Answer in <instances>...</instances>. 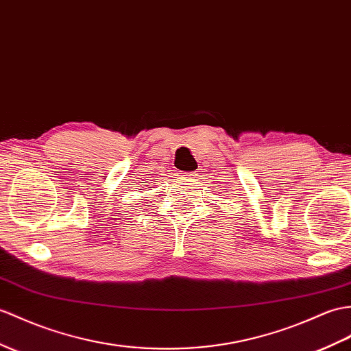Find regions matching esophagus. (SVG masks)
<instances>
[{
    "label": "esophagus",
    "instance_id": "34e87169",
    "mask_svg": "<svg viewBox=\"0 0 351 351\" xmlns=\"http://www.w3.org/2000/svg\"><path fill=\"white\" fill-rule=\"evenodd\" d=\"M178 176L184 182H194V179H195V176H197V173H195V172H185V173H179Z\"/></svg>",
    "mask_w": 351,
    "mask_h": 351
}]
</instances>
